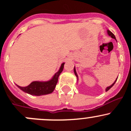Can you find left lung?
Instances as JSON below:
<instances>
[{
	"instance_id": "1",
	"label": "left lung",
	"mask_w": 131,
	"mask_h": 131,
	"mask_svg": "<svg viewBox=\"0 0 131 131\" xmlns=\"http://www.w3.org/2000/svg\"><path fill=\"white\" fill-rule=\"evenodd\" d=\"M107 32H108V34L110 36H111V37H112V38H113V39H116V38H115V35H114L113 34L112 32H111V31L109 30H107ZM74 74H75V75H76V77H77V78H78V74H77V73H76V69H75V67H74ZM117 78L116 79V80H115V82H114L113 83L112 85H111V86H108V87H107L106 89V91H108V90H109L110 89H111V88L113 86V85H114V84L115 83V82H116V80H117Z\"/></svg>"
}]
</instances>
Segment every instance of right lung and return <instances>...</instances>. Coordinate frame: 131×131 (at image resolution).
<instances>
[{
  "mask_svg": "<svg viewBox=\"0 0 131 131\" xmlns=\"http://www.w3.org/2000/svg\"><path fill=\"white\" fill-rule=\"evenodd\" d=\"M65 63H62L59 71L55 74L52 78L48 81H33L29 85L25 87L18 86V87L22 91L30 94L32 95H46V94H51L53 92L57 83L58 82V78L64 69V66Z\"/></svg>",
  "mask_w": 131,
  "mask_h": 131,
  "instance_id": "add662e5",
  "label": "right lung"
}]
</instances>
